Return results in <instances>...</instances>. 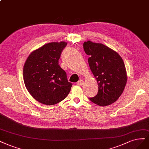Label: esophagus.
I'll list each match as a JSON object with an SVG mask.
<instances>
[{"label": "esophagus", "instance_id": "34e87169", "mask_svg": "<svg viewBox=\"0 0 149 149\" xmlns=\"http://www.w3.org/2000/svg\"><path fill=\"white\" fill-rule=\"evenodd\" d=\"M83 84H84V81H83V80H82V79H80L79 81H78L76 83V84L79 85V86L83 85Z\"/></svg>", "mask_w": 149, "mask_h": 149}]
</instances>
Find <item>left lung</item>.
I'll return each mask as SVG.
<instances>
[{"label": "left lung", "mask_w": 149, "mask_h": 149, "mask_svg": "<svg viewBox=\"0 0 149 149\" xmlns=\"http://www.w3.org/2000/svg\"><path fill=\"white\" fill-rule=\"evenodd\" d=\"M89 55L88 62L99 86L97 94L89 98L93 103L107 106L118 99L127 82L126 70L120 55L107 46L88 40L83 44Z\"/></svg>", "instance_id": "1"}]
</instances>
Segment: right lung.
<instances>
[{
	"label": "right lung",
	"mask_w": 149,
	"mask_h": 149,
	"mask_svg": "<svg viewBox=\"0 0 149 149\" xmlns=\"http://www.w3.org/2000/svg\"><path fill=\"white\" fill-rule=\"evenodd\" d=\"M66 42H50L33 51L24 65L26 88L34 99L45 105H55L66 98L72 83L58 65Z\"/></svg>",
	"instance_id": "obj_1"
}]
</instances>
